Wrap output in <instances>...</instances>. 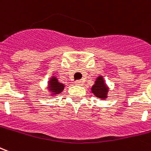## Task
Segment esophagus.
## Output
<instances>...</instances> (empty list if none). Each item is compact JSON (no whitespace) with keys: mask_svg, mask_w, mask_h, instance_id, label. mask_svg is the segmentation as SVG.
<instances>
[{"mask_svg":"<svg viewBox=\"0 0 151 151\" xmlns=\"http://www.w3.org/2000/svg\"><path fill=\"white\" fill-rule=\"evenodd\" d=\"M75 83L77 84V85H82V81H80V80H78V81H76Z\"/></svg>","mask_w":151,"mask_h":151,"instance_id":"1","label":"esophagus"}]
</instances>
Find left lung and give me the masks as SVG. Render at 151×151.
Masks as SVG:
<instances>
[{
	"instance_id": "8db88e82",
	"label": "left lung",
	"mask_w": 151,
	"mask_h": 151,
	"mask_svg": "<svg viewBox=\"0 0 151 151\" xmlns=\"http://www.w3.org/2000/svg\"><path fill=\"white\" fill-rule=\"evenodd\" d=\"M91 91L96 97L101 98V99L106 98L108 88L105 84V81L101 76L98 77L96 81L95 82V84L91 87Z\"/></svg>"
}]
</instances>
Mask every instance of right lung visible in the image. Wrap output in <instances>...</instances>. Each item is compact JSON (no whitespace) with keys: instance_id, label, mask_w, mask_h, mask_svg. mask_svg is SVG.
I'll use <instances>...</instances> for the list:
<instances>
[{"instance_id":"add662e5","label":"right lung","mask_w":151,"mask_h":151,"mask_svg":"<svg viewBox=\"0 0 151 151\" xmlns=\"http://www.w3.org/2000/svg\"><path fill=\"white\" fill-rule=\"evenodd\" d=\"M65 88V85L62 83H59L56 78L52 77L49 82V89L50 91H52L53 94L60 93Z\"/></svg>"}]
</instances>
